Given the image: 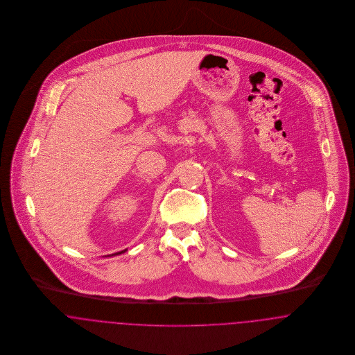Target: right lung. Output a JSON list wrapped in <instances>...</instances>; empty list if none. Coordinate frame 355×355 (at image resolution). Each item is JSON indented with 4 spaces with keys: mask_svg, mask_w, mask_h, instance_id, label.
Instances as JSON below:
<instances>
[{
    "mask_svg": "<svg viewBox=\"0 0 355 355\" xmlns=\"http://www.w3.org/2000/svg\"><path fill=\"white\" fill-rule=\"evenodd\" d=\"M125 252H126V250H123V252H119V253L116 254H112V255H117V254L125 253Z\"/></svg>",
    "mask_w": 355,
    "mask_h": 355,
    "instance_id": "right-lung-1",
    "label": "right lung"
}]
</instances>
